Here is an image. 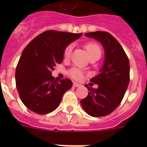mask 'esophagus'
Instances as JSON below:
<instances>
[{"mask_svg":"<svg viewBox=\"0 0 147 147\" xmlns=\"http://www.w3.org/2000/svg\"><path fill=\"white\" fill-rule=\"evenodd\" d=\"M81 85H80V83H73V86L74 87H78V86H80Z\"/></svg>","mask_w":147,"mask_h":147,"instance_id":"1","label":"esophagus"}]
</instances>
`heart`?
<instances>
[{"label": "heart", "mask_w": 147, "mask_h": 147, "mask_svg": "<svg viewBox=\"0 0 147 147\" xmlns=\"http://www.w3.org/2000/svg\"><path fill=\"white\" fill-rule=\"evenodd\" d=\"M86 51L89 54V57H92V56H95V55H99L101 56V49L99 47V45L95 43V42H89L85 45ZM71 49H72V45H67L66 48L64 49V57L68 58L70 57L71 52ZM68 75L70 76L72 79L76 80H82L84 77V71L81 70L78 67H73L71 68L69 71H68Z\"/></svg>", "instance_id": "obj_1"}]
</instances>
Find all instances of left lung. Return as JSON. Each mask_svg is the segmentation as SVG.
<instances>
[{"label":"left lung","instance_id":"1","mask_svg":"<svg viewBox=\"0 0 147 147\" xmlns=\"http://www.w3.org/2000/svg\"><path fill=\"white\" fill-rule=\"evenodd\" d=\"M85 35L102 44L105 61L100 73L90 80L98 84V88L85 85L89 92L80 103L90 116L105 117L118 107L125 94L130 80L129 60L121 45L108 32L96 31Z\"/></svg>","mask_w":147,"mask_h":147}]
</instances>
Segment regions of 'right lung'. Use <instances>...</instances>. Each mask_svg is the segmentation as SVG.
Wrapping results in <instances>:
<instances>
[{
	"instance_id": "right-lung-1",
	"label": "right lung",
	"mask_w": 147,
	"mask_h": 147,
	"mask_svg": "<svg viewBox=\"0 0 147 147\" xmlns=\"http://www.w3.org/2000/svg\"><path fill=\"white\" fill-rule=\"evenodd\" d=\"M82 34L46 30L24 49L16 66V84L21 101L27 109L46 114L57 108L72 82L68 79L57 82L52 71L63 61L64 49Z\"/></svg>"
}]
</instances>
